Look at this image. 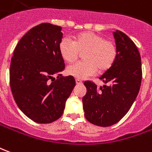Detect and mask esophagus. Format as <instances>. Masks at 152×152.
<instances>
[{"label":"esophagus","mask_w":152,"mask_h":152,"mask_svg":"<svg viewBox=\"0 0 152 152\" xmlns=\"http://www.w3.org/2000/svg\"><path fill=\"white\" fill-rule=\"evenodd\" d=\"M75 82H76V83H77V84H82V83H83L81 80H80V79H78V78H76V79H75Z\"/></svg>","instance_id":"34e87169"}]
</instances>
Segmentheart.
Here are the masks:
<instances>
[{"instance_id": "1", "label": "heart", "mask_w": 152, "mask_h": 152, "mask_svg": "<svg viewBox=\"0 0 152 152\" xmlns=\"http://www.w3.org/2000/svg\"><path fill=\"white\" fill-rule=\"evenodd\" d=\"M59 52L64 62L71 64L83 53V61L67 68V74L77 78L91 76L98 70L105 72L115 64L118 55L116 44L98 33L83 32L75 35L71 41L63 38L59 44Z\"/></svg>"}]
</instances>
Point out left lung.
I'll list each match as a JSON object with an SVG mask.
<instances>
[{
    "instance_id": "8db88e82",
    "label": "left lung",
    "mask_w": 152,
    "mask_h": 152,
    "mask_svg": "<svg viewBox=\"0 0 152 152\" xmlns=\"http://www.w3.org/2000/svg\"><path fill=\"white\" fill-rule=\"evenodd\" d=\"M113 34L118 49L117 58L112 67L100 77L110 85L97 88L93 82H84L85 118L101 127L115 124L128 113L138 94L142 77L141 56L136 45L121 31L116 30Z\"/></svg>"
}]
</instances>
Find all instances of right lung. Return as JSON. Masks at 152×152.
<instances>
[{"instance_id": "add662e5", "label": "right lung", "mask_w": 152, "mask_h": 152, "mask_svg": "<svg viewBox=\"0 0 152 152\" xmlns=\"http://www.w3.org/2000/svg\"><path fill=\"white\" fill-rule=\"evenodd\" d=\"M61 28L49 23L31 28L19 40L11 58L10 84L14 99L27 117L39 124L61 118L75 86L73 76L61 74L64 69L59 52Z\"/></svg>"}]
</instances>
